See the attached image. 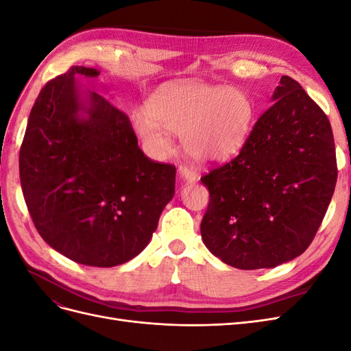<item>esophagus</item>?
Listing matches in <instances>:
<instances>
[{"label": "esophagus", "mask_w": 351, "mask_h": 351, "mask_svg": "<svg viewBox=\"0 0 351 351\" xmlns=\"http://www.w3.org/2000/svg\"><path fill=\"white\" fill-rule=\"evenodd\" d=\"M178 176L182 177L186 183H193L197 180V174L195 169H192L187 165H180L178 167Z\"/></svg>", "instance_id": "34e87169"}]
</instances>
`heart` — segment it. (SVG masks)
Segmentation results:
<instances>
[{
	"mask_svg": "<svg viewBox=\"0 0 351 351\" xmlns=\"http://www.w3.org/2000/svg\"><path fill=\"white\" fill-rule=\"evenodd\" d=\"M252 104L239 89L205 83H177L156 90L146 112L133 114L136 133L146 149L165 155L171 142L165 132L183 136L186 152L197 162H221L246 141Z\"/></svg>",
	"mask_w": 351,
	"mask_h": 351,
	"instance_id": "1",
	"label": "heart"
}]
</instances>
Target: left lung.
<instances>
[{
  "label": "left lung",
  "mask_w": 351,
  "mask_h": 351,
  "mask_svg": "<svg viewBox=\"0 0 351 351\" xmlns=\"http://www.w3.org/2000/svg\"><path fill=\"white\" fill-rule=\"evenodd\" d=\"M271 107L240 154L200 178L209 205L200 234L239 269L275 268L309 247L337 183L334 136L325 112L282 76Z\"/></svg>",
  "instance_id": "1"
}]
</instances>
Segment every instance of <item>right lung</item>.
I'll return each instance as SVG.
<instances>
[{
	"label": "right lung",
	"mask_w": 351,
	"mask_h": 351,
	"mask_svg": "<svg viewBox=\"0 0 351 351\" xmlns=\"http://www.w3.org/2000/svg\"><path fill=\"white\" fill-rule=\"evenodd\" d=\"M73 66L48 82L30 111L20 147V183L32 221L49 246L88 267L136 258L174 196L176 167L145 156L129 117Z\"/></svg>",
	"instance_id": "add662e5"
}]
</instances>
